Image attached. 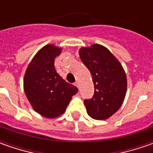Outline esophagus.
<instances>
[{"instance_id":"obj_1","label":"esophagus","mask_w":153,"mask_h":153,"mask_svg":"<svg viewBox=\"0 0 153 153\" xmlns=\"http://www.w3.org/2000/svg\"><path fill=\"white\" fill-rule=\"evenodd\" d=\"M75 86H76L77 88H79V84H78V82H75Z\"/></svg>"}]
</instances>
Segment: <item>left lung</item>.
<instances>
[{
	"label": "left lung",
	"instance_id": "obj_1",
	"mask_svg": "<svg viewBox=\"0 0 153 153\" xmlns=\"http://www.w3.org/2000/svg\"><path fill=\"white\" fill-rule=\"evenodd\" d=\"M79 55L94 86L93 98L84 100L87 112L94 119L105 120L118 111L124 100L126 73L118 59L102 45L82 47Z\"/></svg>",
	"mask_w": 153,
	"mask_h": 153
}]
</instances>
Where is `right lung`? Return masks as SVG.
<instances>
[{
  "label": "right lung",
  "instance_id": "add662e5",
  "mask_svg": "<svg viewBox=\"0 0 153 153\" xmlns=\"http://www.w3.org/2000/svg\"><path fill=\"white\" fill-rule=\"evenodd\" d=\"M62 48L48 44L33 57L24 77V90L32 108L47 118L62 115L78 89L57 73L54 59Z\"/></svg>",
  "mask_w": 153,
  "mask_h": 153
}]
</instances>
